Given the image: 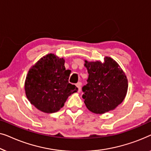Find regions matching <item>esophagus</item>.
<instances>
[{
	"label": "esophagus",
	"mask_w": 151,
	"mask_h": 151,
	"mask_svg": "<svg viewBox=\"0 0 151 151\" xmlns=\"http://www.w3.org/2000/svg\"><path fill=\"white\" fill-rule=\"evenodd\" d=\"M81 82H78L76 84V86L77 87V88H78V92H80L81 91Z\"/></svg>",
	"instance_id": "1"
}]
</instances>
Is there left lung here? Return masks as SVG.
<instances>
[{"label": "left lung", "mask_w": 151, "mask_h": 151, "mask_svg": "<svg viewBox=\"0 0 151 151\" xmlns=\"http://www.w3.org/2000/svg\"><path fill=\"white\" fill-rule=\"evenodd\" d=\"M89 74L87 83L82 88V98L86 107L94 114L113 110L124 101L128 89V81L120 65L111 57L104 62L85 60Z\"/></svg>", "instance_id": "obj_1"}]
</instances>
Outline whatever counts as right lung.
<instances>
[{
    "instance_id": "add662e5",
    "label": "right lung",
    "mask_w": 151,
    "mask_h": 151,
    "mask_svg": "<svg viewBox=\"0 0 151 151\" xmlns=\"http://www.w3.org/2000/svg\"><path fill=\"white\" fill-rule=\"evenodd\" d=\"M65 60L52 53L46 55L31 67L24 83L27 99L40 111L50 114L63 107L69 96L78 88L68 79Z\"/></svg>"
}]
</instances>
